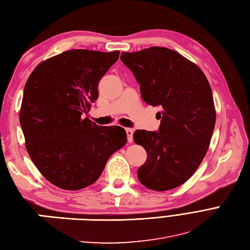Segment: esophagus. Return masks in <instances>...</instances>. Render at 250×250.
<instances>
[{
  "instance_id": "1",
  "label": "esophagus",
  "mask_w": 250,
  "mask_h": 250,
  "mask_svg": "<svg viewBox=\"0 0 250 250\" xmlns=\"http://www.w3.org/2000/svg\"><path fill=\"white\" fill-rule=\"evenodd\" d=\"M126 134H127V138H128V142H132V140H134V138H132V136H134V129L132 128H126Z\"/></svg>"
}]
</instances>
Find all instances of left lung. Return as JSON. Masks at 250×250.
Returning <instances> with one entry per match:
<instances>
[{
	"mask_svg": "<svg viewBox=\"0 0 250 250\" xmlns=\"http://www.w3.org/2000/svg\"><path fill=\"white\" fill-rule=\"evenodd\" d=\"M121 60L140 84L143 101L162 109L158 131L134 134L147 153L138 179L148 189H173L195 173L208 152L216 121L212 88L196 64L168 48L123 52Z\"/></svg>",
	"mask_w": 250,
	"mask_h": 250,
	"instance_id": "obj_1",
	"label": "left lung"
}]
</instances>
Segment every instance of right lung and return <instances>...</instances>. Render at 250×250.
I'll list each match as a JSON object with an SVG mask.
<instances>
[{
	"label": "right lung",
	"mask_w": 250,
	"mask_h": 250,
	"mask_svg": "<svg viewBox=\"0 0 250 250\" xmlns=\"http://www.w3.org/2000/svg\"><path fill=\"white\" fill-rule=\"evenodd\" d=\"M119 51L68 50L43 61L27 79L20 125L32 162L66 190L95 183L108 159L127 142L120 126H99L83 113L98 98V83Z\"/></svg>",
	"instance_id": "right-lung-1"
}]
</instances>
